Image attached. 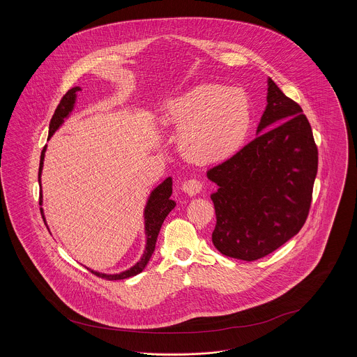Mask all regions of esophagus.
<instances>
[{
  "label": "esophagus",
  "instance_id": "1",
  "mask_svg": "<svg viewBox=\"0 0 357 357\" xmlns=\"http://www.w3.org/2000/svg\"><path fill=\"white\" fill-rule=\"evenodd\" d=\"M183 192H185L190 197H194L202 191V183L199 180H187L181 185Z\"/></svg>",
  "mask_w": 357,
  "mask_h": 357
}]
</instances>
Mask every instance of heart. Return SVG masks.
I'll list each match as a JSON object with an SVG mask.
<instances>
[{"label":"heart","instance_id":"b5f03b06","mask_svg":"<svg viewBox=\"0 0 357 357\" xmlns=\"http://www.w3.org/2000/svg\"><path fill=\"white\" fill-rule=\"evenodd\" d=\"M163 126L180 130L178 150L195 163L213 165L232 158L250 129L243 92L220 84H199L160 108Z\"/></svg>","mask_w":357,"mask_h":357}]
</instances>
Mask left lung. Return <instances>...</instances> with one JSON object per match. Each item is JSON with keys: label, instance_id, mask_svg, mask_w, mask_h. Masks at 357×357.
I'll return each instance as SVG.
<instances>
[{"label": "left lung", "instance_id": "obj_1", "mask_svg": "<svg viewBox=\"0 0 357 357\" xmlns=\"http://www.w3.org/2000/svg\"><path fill=\"white\" fill-rule=\"evenodd\" d=\"M258 132L207 172L218 185L210 197L217 218L213 245L221 255L243 261L271 255L300 232L317 173L309 121L271 78Z\"/></svg>", "mask_w": 357, "mask_h": 357}]
</instances>
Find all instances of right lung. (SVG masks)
Here are the masks:
<instances>
[{"mask_svg": "<svg viewBox=\"0 0 357 357\" xmlns=\"http://www.w3.org/2000/svg\"><path fill=\"white\" fill-rule=\"evenodd\" d=\"M81 91L79 86H75L73 89H70L63 99L59 102L53 116H52L51 123H50V139L53 136V133L63 125L64 119L70 116L71 111L74 109L75 105V99H77V92ZM45 151H47V146L44 147L43 153H41V160H40V170H38V183L41 184V173H43V167H44V158H45ZM172 177H167L163 183H160L156 188H153L149 197V201L144 208V229H146V249H144V255H142L140 261H137L133 266H130L129 269L119 272V273H100L98 271L89 269L92 273L105 278L108 280H121V279H126L130 276H136L137 273L143 272V269L147 266L153 250H155V245H156V238L158 234L160 231V227L165 221V218L167 217V214L174 208L176 202L173 199H170L172 195ZM40 204L43 206V190L40 192ZM41 214L45 221V215H44V210L41 207Z\"/></svg>", "mask_w": 357, "mask_h": 357, "instance_id": "1", "label": "right lung"}]
</instances>
